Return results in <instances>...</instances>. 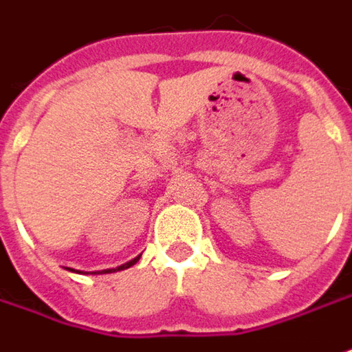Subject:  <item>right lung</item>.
<instances>
[{
  "label": "right lung",
  "instance_id": "1",
  "mask_svg": "<svg viewBox=\"0 0 352 352\" xmlns=\"http://www.w3.org/2000/svg\"><path fill=\"white\" fill-rule=\"evenodd\" d=\"M139 258H141V256H137V258H133V261H131V263L123 264V266H119V268H117V270H123V268H129V266H133V264L137 263V261H139ZM105 272H111V270H105Z\"/></svg>",
  "mask_w": 352,
  "mask_h": 352
}]
</instances>
